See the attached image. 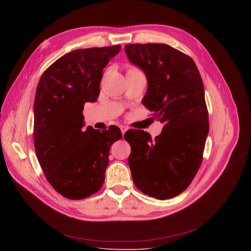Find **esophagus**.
Returning a JSON list of instances; mask_svg holds the SVG:
<instances>
[{
  "label": "esophagus",
  "instance_id": "1",
  "mask_svg": "<svg viewBox=\"0 0 251 251\" xmlns=\"http://www.w3.org/2000/svg\"><path fill=\"white\" fill-rule=\"evenodd\" d=\"M120 129H121V132H122V135H124V134H125V132H126V131L128 130V128H127L126 126H124V125H121V126H120Z\"/></svg>",
  "mask_w": 251,
  "mask_h": 251
}]
</instances>
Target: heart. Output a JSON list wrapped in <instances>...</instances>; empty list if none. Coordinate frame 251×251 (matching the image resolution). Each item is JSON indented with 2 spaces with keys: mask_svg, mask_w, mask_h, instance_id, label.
Segmentation results:
<instances>
[{
  "mask_svg": "<svg viewBox=\"0 0 251 251\" xmlns=\"http://www.w3.org/2000/svg\"><path fill=\"white\" fill-rule=\"evenodd\" d=\"M134 70H138V69H136V68H134V67H130V68L128 69V71H134Z\"/></svg>",
  "mask_w": 251,
  "mask_h": 251,
  "instance_id": "1",
  "label": "heart"
}]
</instances>
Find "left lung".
Instances as JSON below:
<instances>
[{"label":"left lung","mask_w":251,"mask_h":251,"mask_svg":"<svg viewBox=\"0 0 251 251\" xmlns=\"http://www.w3.org/2000/svg\"><path fill=\"white\" fill-rule=\"evenodd\" d=\"M128 60L148 79L142 103L164 123L160 135L128 130V164L135 186L168 200L185 190L199 171L208 134L204 87L194 61L165 44L126 45Z\"/></svg>","instance_id":"1"}]
</instances>
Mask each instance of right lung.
Wrapping results in <instances>:
<instances>
[{"instance_id": "obj_1", "label": "right lung", "mask_w": 251, "mask_h": 251, "mask_svg": "<svg viewBox=\"0 0 251 251\" xmlns=\"http://www.w3.org/2000/svg\"><path fill=\"white\" fill-rule=\"evenodd\" d=\"M121 46L72 50L43 73L34 100V148L47 180L66 199L98 192L109 165L110 148L121 130L83 129L85 102L100 95L102 69Z\"/></svg>"}]
</instances>
